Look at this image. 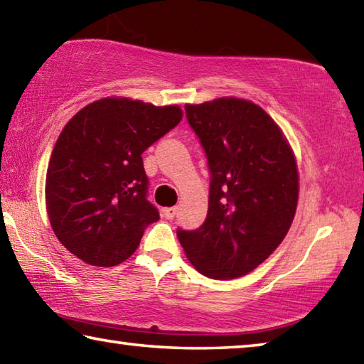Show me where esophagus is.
Segmentation results:
<instances>
[{"instance_id": "esophagus-1", "label": "esophagus", "mask_w": 364, "mask_h": 364, "mask_svg": "<svg viewBox=\"0 0 364 364\" xmlns=\"http://www.w3.org/2000/svg\"><path fill=\"white\" fill-rule=\"evenodd\" d=\"M164 217L167 218V220H173L175 218V215H176V207H167V208H164Z\"/></svg>"}]
</instances>
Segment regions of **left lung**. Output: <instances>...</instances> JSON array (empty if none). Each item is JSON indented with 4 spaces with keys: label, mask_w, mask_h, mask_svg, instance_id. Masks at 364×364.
Wrapping results in <instances>:
<instances>
[{
    "label": "left lung",
    "mask_w": 364,
    "mask_h": 364,
    "mask_svg": "<svg viewBox=\"0 0 364 364\" xmlns=\"http://www.w3.org/2000/svg\"><path fill=\"white\" fill-rule=\"evenodd\" d=\"M184 110L205 152L210 191L204 223L178 228V239L207 278H239L267 260L291 228L297 164L279 127L254 102L221 97Z\"/></svg>",
    "instance_id": "left-lung-1"
}]
</instances>
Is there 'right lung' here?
Here are the masks:
<instances>
[{"instance_id":"add662e5","label":"right lung","mask_w":364,"mask_h":364,"mask_svg":"<svg viewBox=\"0 0 364 364\" xmlns=\"http://www.w3.org/2000/svg\"><path fill=\"white\" fill-rule=\"evenodd\" d=\"M178 106L106 97L72 117L46 173V208L60 244L95 267H114L159 220L147 200L143 154L178 125Z\"/></svg>"}]
</instances>
